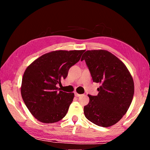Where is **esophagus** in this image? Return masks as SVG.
<instances>
[{
  "label": "esophagus",
  "instance_id": "esophagus-1",
  "mask_svg": "<svg viewBox=\"0 0 150 150\" xmlns=\"http://www.w3.org/2000/svg\"><path fill=\"white\" fill-rule=\"evenodd\" d=\"M75 96H77V97H79V96H81V95H80V94H78V93H75Z\"/></svg>",
  "mask_w": 150,
  "mask_h": 150
}]
</instances>
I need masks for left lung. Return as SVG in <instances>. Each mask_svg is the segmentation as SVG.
I'll return each instance as SVG.
<instances>
[{
  "mask_svg": "<svg viewBox=\"0 0 150 150\" xmlns=\"http://www.w3.org/2000/svg\"><path fill=\"white\" fill-rule=\"evenodd\" d=\"M85 60L93 82L99 83L96 96L88 95L89 103L84 106L85 117L102 127L112 126L130 107L134 93L133 79L126 65L106 50H88Z\"/></svg>",
  "mask_w": 150,
  "mask_h": 150,
  "instance_id": "left-lung-1",
  "label": "left lung"
}]
</instances>
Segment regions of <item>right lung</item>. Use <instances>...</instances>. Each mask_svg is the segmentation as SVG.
I'll return each mask as SVG.
<instances>
[{
  "label": "right lung",
  "instance_id": "1",
  "mask_svg": "<svg viewBox=\"0 0 150 150\" xmlns=\"http://www.w3.org/2000/svg\"><path fill=\"white\" fill-rule=\"evenodd\" d=\"M84 50L52 52L42 55L26 68L21 95L30 112L39 121L54 123L65 117L74 93L63 92L57 85L67 77Z\"/></svg>",
  "mask_w": 150,
  "mask_h": 150
}]
</instances>
